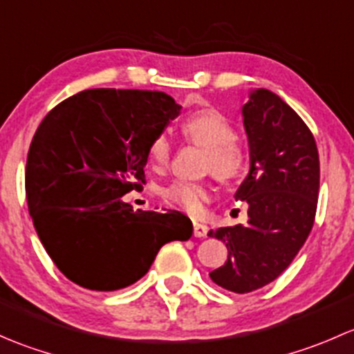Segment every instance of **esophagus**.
<instances>
[{
	"mask_svg": "<svg viewBox=\"0 0 354 354\" xmlns=\"http://www.w3.org/2000/svg\"><path fill=\"white\" fill-rule=\"evenodd\" d=\"M207 233H209V227H207L205 224L194 223V236L203 238V236H207Z\"/></svg>",
	"mask_w": 354,
	"mask_h": 354,
	"instance_id": "esophagus-1",
	"label": "esophagus"
}]
</instances>
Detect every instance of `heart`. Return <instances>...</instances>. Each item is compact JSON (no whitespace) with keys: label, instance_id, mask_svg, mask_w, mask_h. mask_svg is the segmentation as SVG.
<instances>
[{"label":"heart","instance_id":"heart-1","mask_svg":"<svg viewBox=\"0 0 354 354\" xmlns=\"http://www.w3.org/2000/svg\"><path fill=\"white\" fill-rule=\"evenodd\" d=\"M181 133L192 144L205 149L203 169L223 183L241 180L250 169V154L238 140V130L233 121L214 108H203L188 114L180 124ZM151 164L157 169L167 166L171 159V144L166 135L159 133L147 147ZM210 190L205 183L176 180L167 185L162 197L167 203L187 212L197 214L209 200Z\"/></svg>","mask_w":354,"mask_h":354}]
</instances>
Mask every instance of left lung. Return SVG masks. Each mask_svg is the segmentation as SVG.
Here are the masks:
<instances>
[{"mask_svg": "<svg viewBox=\"0 0 354 354\" xmlns=\"http://www.w3.org/2000/svg\"><path fill=\"white\" fill-rule=\"evenodd\" d=\"M250 173L236 192L248 224L210 231L227 246V262L209 274L227 291L252 292L281 276L315 223L320 162L305 121L279 95L259 88L243 106Z\"/></svg>", "mask_w": 354, "mask_h": 354, "instance_id": "1", "label": "left lung"}]
</instances>
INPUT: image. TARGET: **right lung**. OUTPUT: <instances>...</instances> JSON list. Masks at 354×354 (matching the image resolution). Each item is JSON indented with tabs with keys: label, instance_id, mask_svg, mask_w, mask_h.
Returning <instances> with one entry per match:
<instances>
[{
	"label": "right lung",
	"instance_id": "obj_1",
	"mask_svg": "<svg viewBox=\"0 0 354 354\" xmlns=\"http://www.w3.org/2000/svg\"><path fill=\"white\" fill-rule=\"evenodd\" d=\"M181 106L159 91L88 88L55 106L35 130L25 167L32 223L55 266L78 286L116 291L147 274L160 246L187 241L178 210H133L147 147Z\"/></svg>",
	"mask_w": 354,
	"mask_h": 354
}]
</instances>
